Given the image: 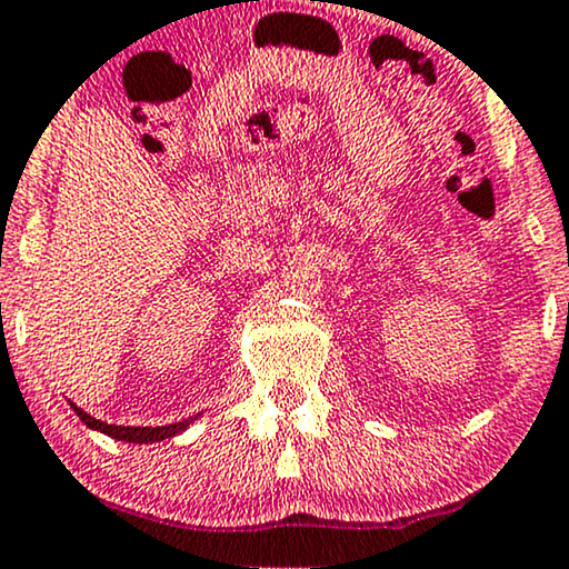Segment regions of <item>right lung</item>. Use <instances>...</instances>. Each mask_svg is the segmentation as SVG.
<instances>
[{"mask_svg":"<svg viewBox=\"0 0 569 569\" xmlns=\"http://www.w3.org/2000/svg\"><path fill=\"white\" fill-rule=\"evenodd\" d=\"M68 406H71L73 413H77L79 419L84 421L89 429H94V432L108 435V437H113V440H121V442H134V445H148V442L169 440V437L182 435L184 429H188L190 423L198 419V416H190V419L177 421V423H167V427H116V423H106V421L94 419V416L84 413V410H81L77 402H68Z\"/></svg>","mask_w":569,"mask_h":569,"instance_id":"obj_1","label":"right lung"}]
</instances>
